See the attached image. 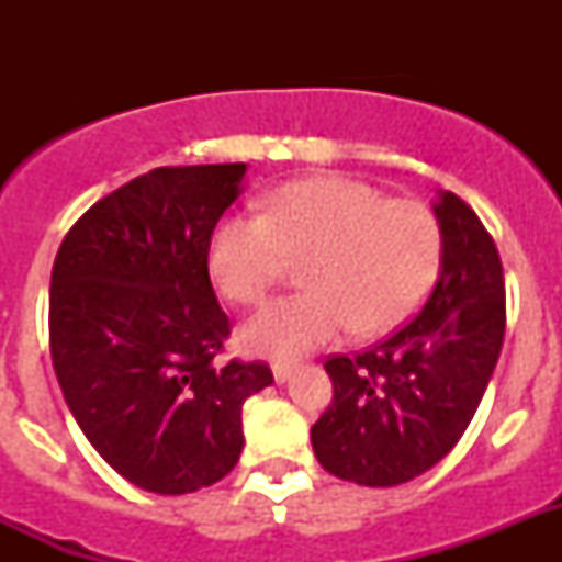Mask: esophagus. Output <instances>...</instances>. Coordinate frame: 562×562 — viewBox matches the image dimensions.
Here are the masks:
<instances>
[{
	"label": "esophagus",
	"instance_id": "1",
	"mask_svg": "<svg viewBox=\"0 0 562 562\" xmlns=\"http://www.w3.org/2000/svg\"><path fill=\"white\" fill-rule=\"evenodd\" d=\"M272 376H276V382L290 380V376H292L290 362H272Z\"/></svg>",
	"mask_w": 562,
	"mask_h": 562
}]
</instances>
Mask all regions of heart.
I'll list each match as a JSON object with an SVG mask.
<instances>
[{
  "instance_id": "obj_1",
  "label": "heart",
  "mask_w": 562,
  "mask_h": 562,
  "mask_svg": "<svg viewBox=\"0 0 562 562\" xmlns=\"http://www.w3.org/2000/svg\"><path fill=\"white\" fill-rule=\"evenodd\" d=\"M261 213L216 225L207 265L216 290L252 306L306 258L301 295L265 306L241 329L252 355L292 360L355 326L380 335L408 321L441 267V227L419 200H389L371 182L324 173L278 186Z\"/></svg>"
}]
</instances>
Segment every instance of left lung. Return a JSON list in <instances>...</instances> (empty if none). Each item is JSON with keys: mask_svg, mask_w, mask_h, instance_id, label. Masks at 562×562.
<instances>
[{"mask_svg": "<svg viewBox=\"0 0 562 562\" xmlns=\"http://www.w3.org/2000/svg\"><path fill=\"white\" fill-rule=\"evenodd\" d=\"M441 270L414 321L360 355L324 362L331 405L312 425L326 473L396 486L439 464L467 430L506 329L504 267L475 211L439 191Z\"/></svg>", "mask_w": 562, "mask_h": 562, "instance_id": "1", "label": "left lung"}]
</instances>
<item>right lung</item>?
<instances>
[{"mask_svg":"<svg viewBox=\"0 0 562 562\" xmlns=\"http://www.w3.org/2000/svg\"><path fill=\"white\" fill-rule=\"evenodd\" d=\"M245 162L154 168L69 227L49 278V355L89 445L134 486L196 493L236 467L241 405L267 362H216L231 337L207 247Z\"/></svg>","mask_w":562,"mask_h":562,"instance_id":"1","label":"right lung"}]
</instances>
